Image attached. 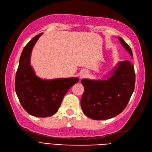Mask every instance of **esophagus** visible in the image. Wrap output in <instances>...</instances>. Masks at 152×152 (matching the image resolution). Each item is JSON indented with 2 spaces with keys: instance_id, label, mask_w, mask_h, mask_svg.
Wrapping results in <instances>:
<instances>
[{
  "instance_id": "1",
  "label": "esophagus",
  "mask_w": 152,
  "mask_h": 152,
  "mask_svg": "<svg viewBox=\"0 0 152 152\" xmlns=\"http://www.w3.org/2000/svg\"><path fill=\"white\" fill-rule=\"evenodd\" d=\"M88 75V71L86 70H81V72H80V78H83Z\"/></svg>"
}]
</instances>
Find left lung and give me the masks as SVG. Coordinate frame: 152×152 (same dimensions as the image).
<instances>
[{"label":"left lung","instance_id":"left-lung-1","mask_svg":"<svg viewBox=\"0 0 152 152\" xmlns=\"http://www.w3.org/2000/svg\"><path fill=\"white\" fill-rule=\"evenodd\" d=\"M122 46L133 58L129 46L119 37ZM84 92L80 104L86 115L94 120L115 117L126 108L134 89V69L130 61L118 63L107 80L82 79Z\"/></svg>","mask_w":152,"mask_h":152}]
</instances>
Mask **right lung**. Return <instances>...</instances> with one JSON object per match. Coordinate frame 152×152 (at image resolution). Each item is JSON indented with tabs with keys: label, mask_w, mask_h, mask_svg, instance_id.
Returning a JSON list of instances; mask_svg holds the SVG:
<instances>
[{
	"label": "right lung",
	"mask_w": 152,
	"mask_h": 152,
	"mask_svg": "<svg viewBox=\"0 0 152 152\" xmlns=\"http://www.w3.org/2000/svg\"><path fill=\"white\" fill-rule=\"evenodd\" d=\"M42 34L35 36L23 50L15 75V89L19 102L28 114L46 118L58 111L64 95L79 78L49 80L36 76L31 65V56L34 46Z\"/></svg>",
	"instance_id": "add662e5"
}]
</instances>
